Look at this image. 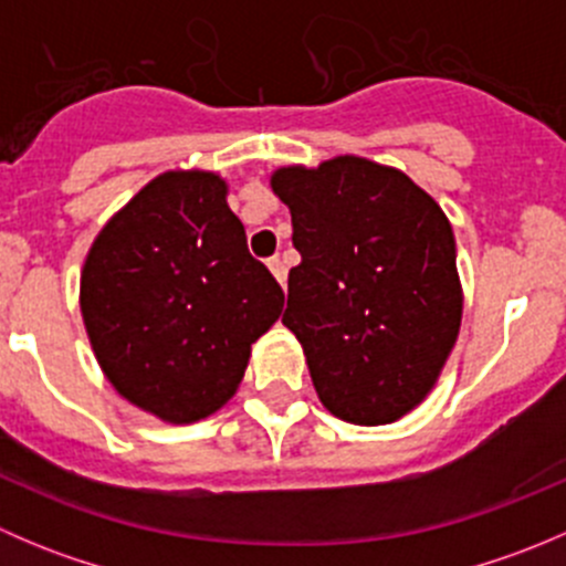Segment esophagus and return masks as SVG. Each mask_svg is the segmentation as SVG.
Wrapping results in <instances>:
<instances>
[{"label":"esophagus","mask_w":566,"mask_h":566,"mask_svg":"<svg viewBox=\"0 0 566 566\" xmlns=\"http://www.w3.org/2000/svg\"><path fill=\"white\" fill-rule=\"evenodd\" d=\"M268 268H271V273L276 276V282L284 287V282H287V265H284L282 256H273V260H268Z\"/></svg>","instance_id":"esophagus-1"}]
</instances>
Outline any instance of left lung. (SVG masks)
<instances>
[{
	"label": "left lung",
	"instance_id": "8db88e82",
	"mask_svg": "<svg viewBox=\"0 0 566 566\" xmlns=\"http://www.w3.org/2000/svg\"><path fill=\"white\" fill-rule=\"evenodd\" d=\"M271 188L293 216L301 265L282 323L319 402L350 424H391L436 386L460 334L452 224L408 175L336 156L282 167Z\"/></svg>",
	"mask_w": 566,
	"mask_h": 566
}]
</instances>
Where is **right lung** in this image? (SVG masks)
<instances>
[{
	"label": "right lung",
	"mask_w": 566,
	"mask_h": 566,
	"mask_svg": "<svg viewBox=\"0 0 566 566\" xmlns=\"http://www.w3.org/2000/svg\"><path fill=\"white\" fill-rule=\"evenodd\" d=\"M78 301L108 384L158 419L191 424L238 391L284 293L249 254L227 182L177 169L98 232Z\"/></svg>",
	"instance_id": "obj_1"
}]
</instances>
